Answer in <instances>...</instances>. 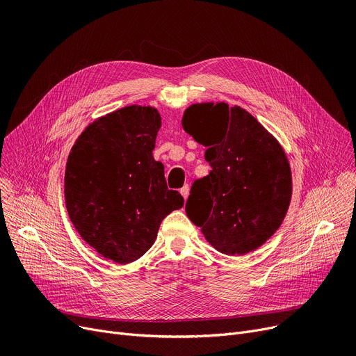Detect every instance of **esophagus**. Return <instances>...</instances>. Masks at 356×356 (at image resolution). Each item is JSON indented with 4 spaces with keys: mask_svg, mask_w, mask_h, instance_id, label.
Wrapping results in <instances>:
<instances>
[{
    "mask_svg": "<svg viewBox=\"0 0 356 356\" xmlns=\"http://www.w3.org/2000/svg\"><path fill=\"white\" fill-rule=\"evenodd\" d=\"M180 193H181V196L184 197V200H187L188 193H191V187H188V184H184V186L180 188Z\"/></svg>",
    "mask_w": 356,
    "mask_h": 356,
    "instance_id": "esophagus-1",
    "label": "esophagus"
}]
</instances>
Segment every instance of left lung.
I'll return each mask as SVG.
<instances>
[{"label": "left lung", "instance_id": "left-lung-1", "mask_svg": "<svg viewBox=\"0 0 356 356\" xmlns=\"http://www.w3.org/2000/svg\"><path fill=\"white\" fill-rule=\"evenodd\" d=\"M181 126L207 149L211 168L192 186L187 218L220 253L256 250L289 209L292 175L285 150L249 111L225 102L188 106Z\"/></svg>", "mask_w": 356, "mask_h": 356}]
</instances>
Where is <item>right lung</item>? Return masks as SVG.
Listing matches in <instances>:
<instances>
[{"instance_id":"obj_1","label":"right lung","mask_w":356,"mask_h":356,"mask_svg":"<svg viewBox=\"0 0 356 356\" xmlns=\"http://www.w3.org/2000/svg\"><path fill=\"white\" fill-rule=\"evenodd\" d=\"M161 117L150 106H127L90 123L71 149L64 179L71 223L94 250L118 265L143 256L161 220L183 207L169 191L153 150Z\"/></svg>"}]
</instances>
